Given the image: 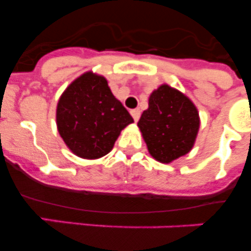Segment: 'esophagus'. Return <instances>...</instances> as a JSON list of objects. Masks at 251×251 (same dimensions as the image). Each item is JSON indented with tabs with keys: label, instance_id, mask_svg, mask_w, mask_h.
Wrapping results in <instances>:
<instances>
[{
	"label": "esophagus",
	"instance_id": "esophagus-1",
	"mask_svg": "<svg viewBox=\"0 0 251 251\" xmlns=\"http://www.w3.org/2000/svg\"><path fill=\"white\" fill-rule=\"evenodd\" d=\"M130 114H132L133 119H134V122H138L139 117H141V110L139 109H133L130 110Z\"/></svg>",
	"mask_w": 251,
	"mask_h": 251
}]
</instances>
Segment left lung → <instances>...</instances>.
I'll return each mask as SVG.
<instances>
[{"instance_id":"obj_1","label":"left lung","mask_w":251,"mask_h":251,"mask_svg":"<svg viewBox=\"0 0 251 251\" xmlns=\"http://www.w3.org/2000/svg\"><path fill=\"white\" fill-rule=\"evenodd\" d=\"M138 127L153 158L170 163L191 151L200 118L187 97L161 85L151 94L148 109L142 113Z\"/></svg>"}]
</instances>
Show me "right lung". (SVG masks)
<instances>
[{
  "mask_svg": "<svg viewBox=\"0 0 251 251\" xmlns=\"http://www.w3.org/2000/svg\"><path fill=\"white\" fill-rule=\"evenodd\" d=\"M132 122L128 110L112 94L105 77L90 72L73 81L57 103L60 136L81 158L105 156L121 130Z\"/></svg>",
  "mask_w": 251,
  "mask_h": 251,
  "instance_id": "right-lung-1",
  "label": "right lung"
}]
</instances>
